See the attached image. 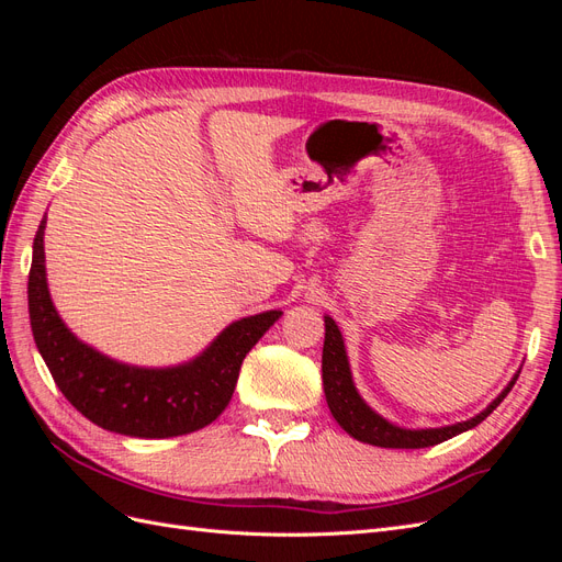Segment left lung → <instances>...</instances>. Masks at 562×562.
<instances>
[{"label": "left lung", "mask_w": 562, "mask_h": 562, "mask_svg": "<svg viewBox=\"0 0 562 562\" xmlns=\"http://www.w3.org/2000/svg\"><path fill=\"white\" fill-rule=\"evenodd\" d=\"M323 391H326V401L333 417L337 419L339 427H342L351 438L361 440V443H370L378 448H431L443 443V440L462 434L467 429H473L475 424H481L495 407L506 398L508 391L514 389L518 375L508 382V386L502 394L492 401L481 415H475L467 422L452 424V427H440V429H422V431H407L398 429L394 424L382 419L378 413H372L370 407L359 396V391L353 389L349 361L342 335L335 326V321L326 316V342H323Z\"/></svg>", "instance_id": "left-lung-1"}]
</instances>
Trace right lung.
I'll return each instance as SVG.
<instances>
[{
    "mask_svg": "<svg viewBox=\"0 0 562 562\" xmlns=\"http://www.w3.org/2000/svg\"><path fill=\"white\" fill-rule=\"evenodd\" d=\"M30 323L50 378L77 411L98 427L138 438H171L209 427L232 401L246 353L281 312L232 323L192 363L166 370L131 368L81 345L48 297L44 220L32 246L27 279Z\"/></svg>",
    "mask_w": 562,
    "mask_h": 562,
    "instance_id": "obj_1",
    "label": "right lung"
}]
</instances>
